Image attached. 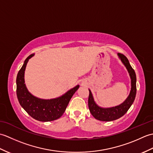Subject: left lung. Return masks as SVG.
Returning <instances> with one entry per match:
<instances>
[{"label": "left lung", "mask_w": 153, "mask_h": 153, "mask_svg": "<svg viewBox=\"0 0 153 153\" xmlns=\"http://www.w3.org/2000/svg\"><path fill=\"white\" fill-rule=\"evenodd\" d=\"M118 56L122 62V63L126 67L129 76H130L131 86V91L128 98L121 105L110 107V108H102V107H100L97 105L95 100H94L91 91L89 89V95L88 99V106L89 110L94 118L100 120V121L110 122L121 118L128 112L135 98L137 89H136V75L135 71L131 66L128 59L126 56L121 53H118Z\"/></svg>", "instance_id": "8db88e82"}]
</instances>
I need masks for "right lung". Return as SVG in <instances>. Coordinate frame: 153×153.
<instances>
[{
	"instance_id": "right-lung-1",
	"label": "right lung",
	"mask_w": 153,
	"mask_h": 153,
	"mask_svg": "<svg viewBox=\"0 0 153 153\" xmlns=\"http://www.w3.org/2000/svg\"><path fill=\"white\" fill-rule=\"evenodd\" d=\"M34 56L30 55L25 60L16 77V94L22 107L32 118L41 122H50L62 116L71 97L79 85L71 89L60 97L52 99H41L28 91L25 84L24 73L29 59Z\"/></svg>"
}]
</instances>
